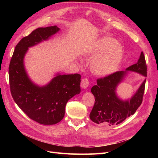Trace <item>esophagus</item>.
<instances>
[{"instance_id": "esophagus-1", "label": "esophagus", "mask_w": 158, "mask_h": 158, "mask_svg": "<svg viewBox=\"0 0 158 158\" xmlns=\"http://www.w3.org/2000/svg\"><path fill=\"white\" fill-rule=\"evenodd\" d=\"M89 80L87 78H84L81 81V87L84 89L87 88V87L89 85Z\"/></svg>"}]
</instances>
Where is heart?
Listing matches in <instances>:
<instances>
[{"mask_svg":"<svg viewBox=\"0 0 158 158\" xmlns=\"http://www.w3.org/2000/svg\"><path fill=\"white\" fill-rule=\"evenodd\" d=\"M123 45L110 37L100 39L92 50L96 55L91 61L90 69L95 74L106 76L115 71L124 56Z\"/></svg>","mask_w":158,"mask_h":158,"instance_id":"b5f03b06","label":"heart"}]
</instances>
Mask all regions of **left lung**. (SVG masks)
Returning a JSON list of instances; mask_svg holds the SVG:
<instances>
[{
  "label": "left lung",
  "instance_id": "1",
  "mask_svg": "<svg viewBox=\"0 0 158 158\" xmlns=\"http://www.w3.org/2000/svg\"><path fill=\"white\" fill-rule=\"evenodd\" d=\"M131 70L147 76V65L145 56L141 52L136 64L128 67ZM126 71H117L97 80V85H94L91 92L95 97L94 106L89 114V118L97 124L117 125L127 118L135 114L140 106L144 96L146 80L136 93L129 101L119 99L115 93L117 85L121 82Z\"/></svg>",
  "mask_w": 158,
  "mask_h": 158
}]
</instances>
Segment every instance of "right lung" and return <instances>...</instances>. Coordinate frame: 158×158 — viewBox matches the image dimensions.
Returning <instances> with one entry per match:
<instances>
[{
  "label": "right lung",
  "mask_w": 158,
  "mask_h": 158,
  "mask_svg": "<svg viewBox=\"0 0 158 158\" xmlns=\"http://www.w3.org/2000/svg\"><path fill=\"white\" fill-rule=\"evenodd\" d=\"M59 30L56 26L39 27L16 45L8 68L9 84L14 102L28 117L41 125H55L63 118L69 100L80 92L79 74H58L44 87L33 84L23 67L28 47L47 40Z\"/></svg>",
  "instance_id": "right-lung-1"
}]
</instances>
